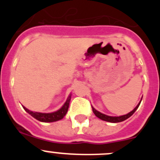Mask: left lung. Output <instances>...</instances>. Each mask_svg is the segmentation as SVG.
I'll list each match as a JSON object with an SVG mask.
<instances>
[{
    "label": "left lung",
    "instance_id": "8db88e82",
    "mask_svg": "<svg viewBox=\"0 0 160 160\" xmlns=\"http://www.w3.org/2000/svg\"><path fill=\"white\" fill-rule=\"evenodd\" d=\"M140 102L138 103V105H137V107H135V108L132 111H131L130 113H128V114H125V115H122V116H119V117H111V116H108V115H106V114H102V113H100V112H98V111H96L94 107H92V110H93V112H94V114H95L98 118H100V119L104 120V121H107V122H122V121L126 120L127 118H129V117H131V115H132V114L135 112V111H136L137 109H138V106H139V104H140Z\"/></svg>",
    "mask_w": 160,
    "mask_h": 160
}]
</instances>
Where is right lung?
I'll return each mask as SVG.
<instances>
[{
    "label": "right lung",
    "mask_w": 160,
    "mask_h": 160,
    "mask_svg": "<svg viewBox=\"0 0 160 160\" xmlns=\"http://www.w3.org/2000/svg\"><path fill=\"white\" fill-rule=\"evenodd\" d=\"M70 96L68 98V99L66 100V102H65L63 107H62L59 111L53 113H49V114H45V113L39 112H32V111H29V110L25 108V107H23V108L25 109V111H27L29 114H31L33 118L38 119V121H41V122H52L62 119V118H63V117L66 115V113H67L68 111L69 105H70Z\"/></svg>",
    "instance_id": "add662e5"
}]
</instances>
